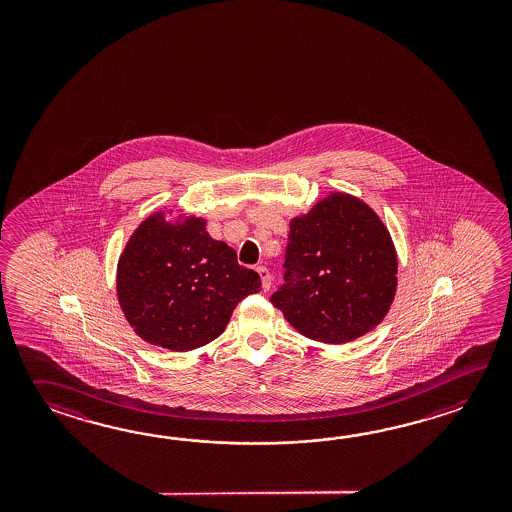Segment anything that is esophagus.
<instances>
[{"mask_svg": "<svg viewBox=\"0 0 512 512\" xmlns=\"http://www.w3.org/2000/svg\"><path fill=\"white\" fill-rule=\"evenodd\" d=\"M256 271L260 274L261 283H263V291H269V289H271V272H269L267 267H263V265H260Z\"/></svg>", "mask_w": 512, "mask_h": 512, "instance_id": "esophagus-1", "label": "esophagus"}]
</instances>
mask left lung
Here are the masks:
<instances>
[{
  "label": "left lung",
  "mask_w": 512,
  "mask_h": 512,
  "mask_svg": "<svg viewBox=\"0 0 512 512\" xmlns=\"http://www.w3.org/2000/svg\"><path fill=\"white\" fill-rule=\"evenodd\" d=\"M271 302L304 337L344 344L379 326L397 289V252L364 201L335 192L291 219Z\"/></svg>",
  "instance_id": "1"
}]
</instances>
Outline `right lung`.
Masks as SVG:
<instances>
[{
  "label": "right lung",
  "instance_id": "1",
  "mask_svg": "<svg viewBox=\"0 0 512 512\" xmlns=\"http://www.w3.org/2000/svg\"><path fill=\"white\" fill-rule=\"evenodd\" d=\"M258 272L243 267L207 221L164 212L144 219L117 265V296L135 333L153 346L190 351L218 338L234 307L260 293Z\"/></svg>",
  "mask_w": 512,
  "mask_h": 512
}]
</instances>
